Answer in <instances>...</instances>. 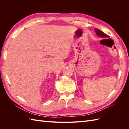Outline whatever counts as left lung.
Wrapping results in <instances>:
<instances>
[{
	"instance_id": "left-lung-1",
	"label": "left lung",
	"mask_w": 129,
	"mask_h": 129,
	"mask_svg": "<svg viewBox=\"0 0 129 129\" xmlns=\"http://www.w3.org/2000/svg\"><path fill=\"white\" fill-rule=\"evenodd\" d=\"M95 31L96 32V34L98 37H99L100 38H109V36L108 35L105 34V33H104L101 31H100V30H99L98 29H95Z\"/></svg>"
}]
</instances>
